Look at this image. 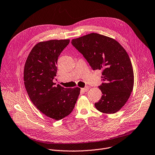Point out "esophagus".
I'll return each instance as SVG.
<instances>
[{"label": "esophagus", "instance_id": "obj_1", "mask_svg": "<svg viewBox=\"0 0 155 155\" xmlns=\"http://www.w3.org/2000/svg\"><path fill=\"white\" fill-rule=\"evenodd\" d=\"M88 90H89V87L88 86H86L84 88H81V91H83V92H87Z\"/></svg>", "mask_w": 155, "mask_h": 155}]
</instances>
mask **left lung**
<instances>
[{"label":"left lung","instance_id":"obj_1","mask_svg":"<svg viewBox=\"0 0 155 155\" xmlns=\"http://www.w3.org/2000/svg\"><path fill=\"white\" fill-rule=\"evenodd\" d=\"M72 45L81 54L93 70H102L104 81L100 86L103 95L96 109L105 114H115L124 106L133 91L134 74L129 56L115 40L91 33L72 40Z\"/></svg>","mask_w":155,"mask_h":155}]
</instances>
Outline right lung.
Masks as SVG:
<instances>
[{
  "label": "right lung",
  "instance_id": "right-lung-1",
  "mask_svg": "<svg viewBox=\"0 0 155 155\" xmlns=\"http://www.w3.org/2000/svg\"><path fill=\"white\" fill-rule=\"evenodd\" d=\"M69 39L51 40L36 44L24 68V84L34 106L46 116L60 120L73 110L80 88H64L53 83L58 58L69 43Z\"/></svg>",
  "mask_w": 155,
  "mask_h": 155
}]
</instances>
